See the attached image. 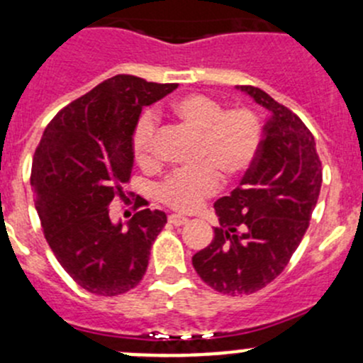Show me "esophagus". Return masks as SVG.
Wrapping results in <instances>:
<instances>
[{
    "label": "esophagus",
    "instance_id": "obj_1",
    "mask_svg": "<svg viewBox=\"0 0 363 363\" xmlns=\"http://www.w3.org/2000/svg\"><path fill=\"white\" fill-rule=\"evenodd\" d=\"M168 221H170L172 225H175V226H181V225H186L189 219L186 218V216H181V214H172L170 218H168Z\"/></svg>",
    "mask_w": 363,
    "mask_h": 363
}]
</instances>
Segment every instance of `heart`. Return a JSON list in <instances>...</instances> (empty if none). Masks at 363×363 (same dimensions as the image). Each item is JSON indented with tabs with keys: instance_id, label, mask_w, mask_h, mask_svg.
<instances>
[{
	"instance_id": "obj_1",
	"label": "heart",
	"mask_w": 363,
	"mask_h": 363,
	"mask_svg": "<svg viewBox=\"0 0 363 363\" xmlns=\"http://www.w3.org/2000/svg\"><path fill=\"white\" fill-rule=\"evenodd\" d=\"M172 112L182 124L200 135L199 158L202 164L168 175L158 196L177 211H195L203 199L219 189V171L226 181L240 177L255 164L262 147V124L247 108L223 111L203 94H186L172 104ZM133 158L140 167L155 163V119L142 113L131 138Z\"/></svg>"
}]
</instances>
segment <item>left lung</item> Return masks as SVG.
Returning <instances> with one entry per match:
<instances>
[{
	"mask_svg": "<svg viewBox=\"0 0 363 363\" xmlns=\"http://www.w3.org/2000/svg\"><path fill=\"white\" fill-rule=\"evenodd\" d=\"M237 89L270 116L255 164L214 203V239L193 256L203 283L232 296L255 294L283 272L306 235L323 179L316 142L300 117L258 87Z\"/></svg>",
	"mask_w": 363,
	"mask_h": 363,
	"instance_id": "left-lung-1",
	"label": "left lung"
}]
</instances>
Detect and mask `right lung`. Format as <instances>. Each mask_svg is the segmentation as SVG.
<instances>
[{
	"mask_svg": "<svg viewBox=\"0 0 363 363\" xmlns=\"http://www.w3.org/2000/svg\"><path fill=\"white\" fill-rule=\"evenodd\" d=\"M177 84L116 75L72 101L43 131L35 151L31 186L45 239L77 284L116 296L137 286L151 246L167 223L161 211L111 219V203L133 170L131 138L142 108Z\"/></svg>",
	"mask_w": 363,
	"mask_h": 363,
	"instance_id": "1",
	"label": "right lung"
}]
</instances>
